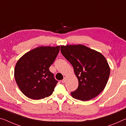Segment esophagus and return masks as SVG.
Here are the masks:
<instances>
[{"label": "esophagus", "instance_id": "obj_1", "mask_svg": "<svg viewBox=\"0 0 126 126\" xmlns=\"http://www.w3.org/2000/svg\"><path fill=\"white\" fill-rule=\"evenodd\" d=\"M66 77H65L64 78H63V80H61V82L63 83H64L65 82V81H66Z\"/></svg>", "mask_w": 126, "mask_h": 126}]
</instances>
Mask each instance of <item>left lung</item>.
<instances>
[{"mask_svg":"<svg viewBox=\"0 0 126 126\" xmlns=\"http://www.w3.org/2000/svg\"><path fill=\"white\" fill-rule=\"evenodd\" d=\"M61 52L69 61L78 79V88L71 92L75 98L88 101L98 96L105 88L110 67L103 55L86 46H61Z\"/></svg>","mask_w":126,"mask_h":126,"instance_id":"8db88e82","label":"left lung"}]
</instances>
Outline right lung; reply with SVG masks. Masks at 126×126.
Masks as SVG:
<instances>
[{
	"instance_id": "obj_1",
	"label": "right lung",
	"mask_w": 126,
	"mask_h": 126,
	"mask_svg": "<svg viewBox=\"0 0 126 126\" xmlns=\"http://www.w3.org/2000/svg\"><path fill=\"white\" fill-rule=\"evenodd\" d=\"M60 47L35 48L17 61L15 80L21 92L28 97L39 100L52 94L58 81L49 67L56 59Z\"/></svg>"
}]
</instances>
